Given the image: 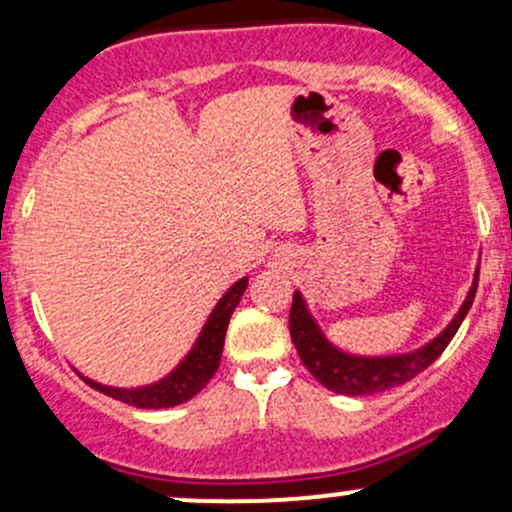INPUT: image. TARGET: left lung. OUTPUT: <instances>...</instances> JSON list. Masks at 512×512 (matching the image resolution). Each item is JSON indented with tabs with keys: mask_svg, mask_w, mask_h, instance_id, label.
I'll return each instance as SVG.
<instances>
[{
	"mask_svg": "<svg viewBox=\"0 0 512 512\" xmlns=\"http://www.w3.org/2000/svg\"><path fill=\"white\" fill-rule=\"evenodd\" d=\"M476 286H479V269H476L474 284H471L469 294H466L462 308L452 318V323L437 338H432L428 345L408 352V355L359 357L350 355V352H342L318 328V323L308 313L301 291H296L294 303H291V340H294L303 367L316 376L325 389L345 393V396H372V393L389 391L393 386H401L406 381H411L413 376L428 369L445 352V347L452 342L454 333H457L466 313H469L471 303H474Z\"/></svg>",
	"mask_w": 512,
	"mask_h": 512,
	"instance_id": "8db88e82",
	"label": "left lung"
}]
</instances>
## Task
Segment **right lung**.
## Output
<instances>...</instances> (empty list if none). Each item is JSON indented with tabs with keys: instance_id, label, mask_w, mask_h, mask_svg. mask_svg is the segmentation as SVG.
<instances>
[{
	"instance_id": "add662e5",
	"label": "right lung",
	"mask_w": 512,
	"mask_h": 512,
	"mask_svg": "<svg viewBox=\"0 0 512 512\" xmlns=\"http://www.w3.org/2000/svg\"><path fill=\"white\" fill-rule=\"evenodd\" d=\"M245 289L247 277L238 279V282L230 286L226 294H223V299L218 301L216 308L211 311V316L206 320L204 328H201L199 338H196L189 355L184 357L165 379L148 386H138V389H116V386H104L99 384V381L87 379V376H82V379L87 381L92 389L136 408H172L189 401V398H194L196 393L209 384L211 376L216 374L218 364H221L223 340H226L230 316H233L235 306L243 299Z\"/></svg>"
}]
</instances>
